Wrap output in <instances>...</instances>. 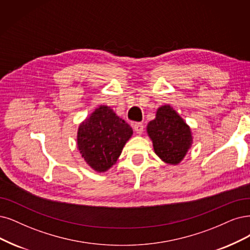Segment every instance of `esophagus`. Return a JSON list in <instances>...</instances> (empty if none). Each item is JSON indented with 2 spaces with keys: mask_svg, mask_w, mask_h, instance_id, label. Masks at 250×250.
Listing matches in <instances>:
<instances>
[{
  "mask_svg": "<svg viewBox=\"0 0 250 250\" xmlns=\"http://www.w3.org/2000/svg\"><path fill=\"white\" fill-rule=\"evenodd\" d=\"M133 126H134V130L137 134H139V135L142 134V132L144 130V125L142 123H135Z\"/></svg>",
  "mask_w": 250,
  "mask_h": 250,
  "instance_id": "esophagus-1",
  "label": "esophagus"
}]
</instances>
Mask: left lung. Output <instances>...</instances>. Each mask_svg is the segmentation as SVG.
<instances>
[{"label": "left lung", "instance_id": "1", "mask_svg": "<svg viewBox=\"0 0 250 250\" xmlns=\"http://www.w3.org/2000/svg\"><path fill=\"white\" fill-rule=\"evenodd\" d=\"M154 152L165 163H180L192 143L189 126L171 106H162L147 125Z\"/></svg>", "mask_w": 250, "mask_h": 250}]
</instances>
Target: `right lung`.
Listing matches in <instances>:
<instances>
[{
    "instance_id": "1",
    "label": "right lung",
    "mask_w": 250,
    "mask_h": 250,
    "mask_svg": "<svg viewBox=\"0 0 250 250\" xmlns=\"http://www.w3.org/2000/svg\"><path fill=\"white\" fill-rule=\"evenodd\" d=\"M132 127L108 106H100L78 128L77 146L82 158L97 172H105L116 163Z\"/></svg>"
}]
</instances>
